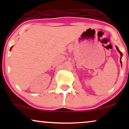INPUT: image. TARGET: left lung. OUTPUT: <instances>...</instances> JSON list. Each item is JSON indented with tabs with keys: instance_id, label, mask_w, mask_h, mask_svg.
<instances>
[{
	"instance_id": "8db88e82",
	"label": "left lung",
	"mask_w": 129,
	"mask_h": 129,
	"mask_svg": "<svg viewBox=\"0 0 129 129\" xmlns=\"http://www.w3.org/2000/svg\"><path fill=\"white\" fill-rule=\"evenodd\" d=\"M116 49H117V50H118V52H119V53H120L121 56H122V53H121L120 51H119V49H118V47H116ZM120 61H121V63H122V62H121V60H120Z\"/></svg>"
}]
</instances>
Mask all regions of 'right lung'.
<instances>
[{"label":"right lung","mask_w":129,"mask_h":129,"mask_svg":"<svg viewBox=\"0 0 129 129\" xmlns=\"http://www.w3.org/2000/svg\"><path fill=\"white\" fill-rule=\"evenodd\" d=\"M11 48H12V47H11ZM11 49H10V50H11Z\"/></svg>","instance_id":"add662e5"}]
</instances>
